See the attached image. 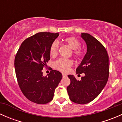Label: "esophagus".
<instances>
[{"mask_svg": "<svg viewBox=\"0 0 122 122\" xmlns=\"http://www.w3.org/2000/svg\"><path fill=\"white\" fill-rule=\"evenodd\" d=\"M67 75L66 74H62V77H67Z\"/></svg>", "mask_w": 122, "mask_h": 122, "instance_id": "34e87169", "label": "esophagus"}]
</instances>
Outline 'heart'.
<instances>
[{
  "instance_id": "obj_1",
  "label": "heart",
  "mask_w": 122,
  "mask_h": 122,
  "mask_svg": "<svg viewBox=\"0 0 122 122\" xmlns=\"http://www.w3.org/2000/svg\"><path fill=\"white\" fill-rule=\"evenodd\" d=\"M64 41L72 49V55L77 59H80L84 55V51L80 48L81 42L77 38L69 36L64 39ZM59 48L58 42L54 41L51 44L50 47V54L52 56H55L58 53ZM72 65V60L70 59L60 58L54 63V67L56 70L61 72H66L70 70Z\"/></svg>"
}]
</instances>
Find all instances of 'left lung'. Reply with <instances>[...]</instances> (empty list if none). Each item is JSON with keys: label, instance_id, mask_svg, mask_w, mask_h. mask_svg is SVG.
<instances>
[{"label": "left lung", "instance_id": "obj_1", "mask_svg": "<svg viewBox=\"0 0 122 122\" xmlns=\"http://www.w3.org/2000/svg\"><path fill=\"white\" fill-rule=\"evenodd\" d=\"M81 37L87 44V51L76 72L85 75L80 81L68 75L71 83L67 87V92L71 102L84 104L95 99L106 84L109 57L104 46L97 39L86 33H82Z\"/></svg>", "mask_w": 122, "mask_h": 122}]
</instances>
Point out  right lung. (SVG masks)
<instances>
[{
	"mask_svg": "<svg viewBox=\"0 0 122 122\" xmlns=\"http://www.w3.org/2000/svg\"><path fill=\"white\" fill-rule=\"evenodd\" d=\"M58 33L39 32L26 38L15 58L17 81L23 95L36 104H46L53 99L55 88L62 79L56 70L44 77L42 70L50 60V47Z\"/></svg>",
	"mask_w": 122,
	"mask_h": 122,
	"instance_id": "add662e5",
	"label": "right lung"
}]
</instances>
